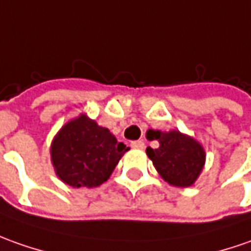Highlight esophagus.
<instances>
[{"label":"esophagus","instance_id":"obj_1","mask_svg":"<svg viewBox=\"0 0 251 251\" xmlns=\"http://www.w3.org/2000/svg\"><path fill=\"white\" fill-rule=\"evenodd\" d=\"M131 146H132L134 149L142 151V149H145V142H144V141H134V142H131Z\"/></svg>","mask_w":251,"mask_h":251}]
</instances>
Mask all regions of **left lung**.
<instances>
[{
    "instance_id": "1",
    "label": "left lung",
    "mask_w": 251,
    "mask_h": 251,
    "mask_svg": "<svg viewBox=\"0 0 251 251\" xmlns=\"http://www.w3.org/2000/svg\"><path fill=\"white\" fill-rule=\"evenodd\" d=\"M159 148H148L146 154L152 160L156 171L173 186L188 188L199 178L206 163L204 148L195 138L171 131H154Z\"/></svg>"
}]
</instances>
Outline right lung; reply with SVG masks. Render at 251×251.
Masks as SVG:
<instances>
[{
    "label": "right lung",
    "mask_w": 251,
    "mask_h": 251,
    "mask_svg": "<svg viewBox=\"0 0 251 251\" xmlns=\"http://www.w3.org/2000/svg\"><path fill=\"white\" fill-rule=\"evenodd\" d=\"M129 148L85 113L59 129L51 144V163L62 182L73 188H95L112 176Z\"/></svg>",
    "instance_id": "1"
}]
</instances>
